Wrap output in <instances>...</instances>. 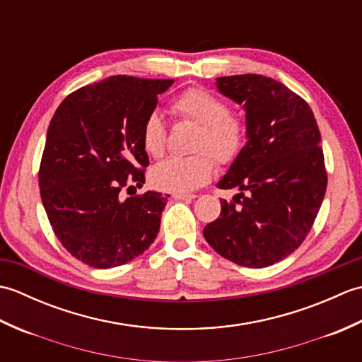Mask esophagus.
I'll list each match as a JSON object with an SVG mask.
<instances>
[{
    "label": "esophagus",
    "mask_w": 362,
    "mask_h": 362,
    "mask_svg": "<svg viewBox=\"0 0 362 362\" xmlns=\"http://www.w3.org/2000/svg\"><path fill=\"white\" fill-rule=\"evenodd\" d=\"M196 194H187V193H173V199L175 201H193L196 199Z\"/></svg>",
    "instance_id": "1"
}]
</instances>
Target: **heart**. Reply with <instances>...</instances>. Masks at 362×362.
<instances>
[{
    "label": "heart",
    "instance_id": "obj_1",
    "mask_svg": "<svg viewBox=\"0 0 362 362\" xmlns=\"http://www.w3.org/2000/svg\"><path fill=\"white\" fill-rule=\"evenodd\" d=\"M171 109L179 118L199 126L193 143V151L197 153L160 161L152 168L151 182L161 191L189 193L210 182L216 171V161L232 165L241 156L247 141V126L240 115L228 112L226 101L205 88L193 87L182 91ZM141 144L148 156H163L166 126L157 110L149 112L143 121Z\"/></svg>",
    "mask_w": 362,
    "mask_h": 362
}]
</instances>
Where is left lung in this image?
<instances>
[{
    "instance_id": "1",
    "label": "left lung",
    "mask_w": 362,
    "mask_h": 362,
    "mask_svg": "<svg viewBox=\"0 0 362 362\" xmlns=\"http://www.w3.org/2000/svg\"><path fill=\"white\" fill-rule=\"evenodd\" d=\"M219 93L245 110L247 141L221 189V214L206 224V243L233 263L267 267L291 255L311 230L327 191L316 118L305 99L261 74L216 79Z\"/></svg>"
}]
</instances>
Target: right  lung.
Here are the masks:
<instances>
[{
  "label": "right lung",
  "instance_id": "add662e5",
  "mask_svg": "<svg viewBox=\"0 0 362 362\" xmlns=\"http://www.w3.org/2000/svg\"><path fill=\"white\" fill-rule=\"evenodd\" d=\"M173 82L110 76L73 91L54 113L38 187L54 233L82 263L126 264L157 238L169 194L124 198L122 189L143 187L141 126Z\"/></svg>",
  "mask_w": 362,
  "mask_h": 362
}]
</instances>
